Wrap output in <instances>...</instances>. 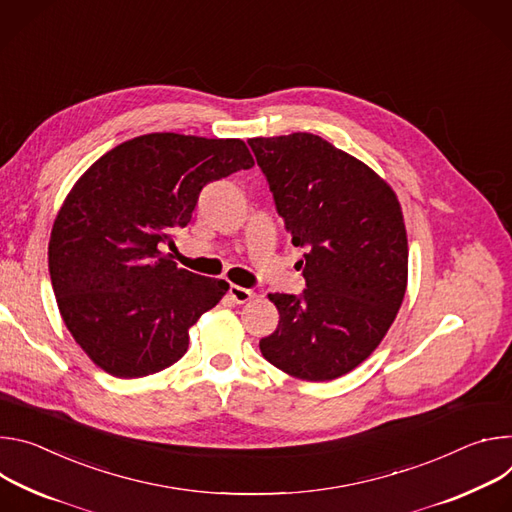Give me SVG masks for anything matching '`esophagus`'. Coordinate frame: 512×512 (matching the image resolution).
I'll return each instance as SVG.
<instances>
[{
    "mask_svg": "<svg viewBox=\"0 0 512 512\" xmlns=\"http://www.w3.org/2000/svg\"><path fill=\"white\" fill-rule=\"evenodd\" d=\"M227 295H230V299L236 303V305H242V303H248L250 299H254V293L248 291V289H242L238 285H230V291H227Z\"/></svg>",
    "mask_w": 512,
    "mask_h": 512,
    "instance_id": "34e87169",
    "label": "esophagus"
}]
</instances>
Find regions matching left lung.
Returning <instances> with one entry per match:
<instances>
[{
	"label": "left lung",
	"instance_id": "8db88e82",
	"mask_svg": "<svg viewBox=\"0 0 512 512\" xmlns=\"http://www.w3.org/2000/svg\"><path fill=\"white\" fill-rule=\"evenodd\" d=\"M248 144L293 244L307 248V289L268 295L280 321L260 339V352L295 378L344 376L378 348L407 291L399 199L372 168L319 136Z\"/></svg>",
	"mask_w": 512,
	"mask_h": 512
}]
</instances>
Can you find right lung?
Instances as JSON below:
<instances>
[{"instance_id":"add662e5","label":"right lung","mask_w":512,"mask_h":512,"mask_svg":"<svg viewBox=\"0 0 512 512\" xmlns=\"http://www.w3.org/2000/svg\"><path fill=\"white\" fill-rule=\"evenodd\" d=\"M252 166L242 140L164 132L116 146L77 181L52 225L48 270L65 325L107 374L140 378L185 356L191 325L230 285L160 250L205 185Z\"/></svg>"}]
</instances>
